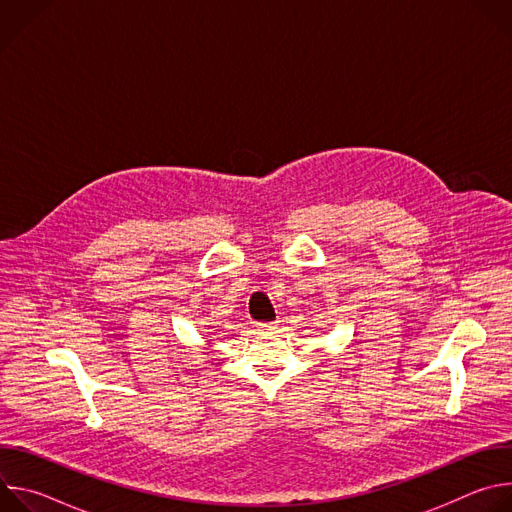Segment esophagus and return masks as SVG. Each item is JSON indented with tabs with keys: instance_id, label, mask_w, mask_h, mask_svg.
<instances>
[{
	"instance_id": "34e87169",
	"label": "esophagus",
	"mask_w": 512,
	"mask_h": 512,
	"mask_svg": "<svg viewBox=\"0 0 512 512\" xmlns=\"http://www.w3.org/2000/svg\"><path fill=\"white\" fill-rule=\"evenodd\" d=\"M257 326H259V330H263V332L275 330V322H265V324H257Z\"/></svg>"
}]
</instances>
